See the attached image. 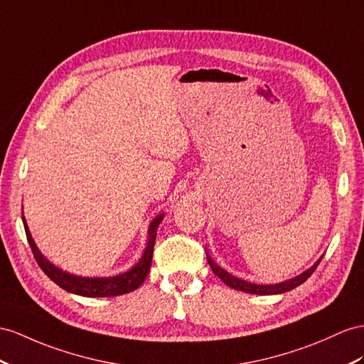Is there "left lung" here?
<instances>
[{"mask_svg":"<svg viewBox=\"0 0 364 364\" xmlns=\"http://www.w3.org/2000/svg\"><path fill=\"white\" fill-rule=\"evenodd\" d=\"M321 258L312 267L304 271L303 274L296 275L291 279H286V282H283V283H277V284H255V283L245 282V279H240L234 275H230L228 271H225V269H221L217 263H213V259L209 257V254H208V263L213 271V274H215L223 283H226L232 289H237V291L247 292V294H255V295H275V294H284L287 291H292V289H295L296 286L303 284L306 279L314 274L316 266L320 264Z\"/></svg>","mask_w":364,"mask_h":364,"instance_id":"left-lung-1","label":"left lung"}]
</instances>
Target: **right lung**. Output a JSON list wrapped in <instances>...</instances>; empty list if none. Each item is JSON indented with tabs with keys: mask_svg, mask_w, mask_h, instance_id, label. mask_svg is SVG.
Returning <instances> with one entry per match:
<instances>
[{
	"mask_svg": "<svg viewBox=\"0 0 364 364\" xmlns=\"http://www.w3.org/2000/svg\"><path fill=\"white\" fill-rule=\"evenodd\" d=\"M163 217L164 213L152 220L151 226H149V240H147V246L144 249V254L132 269H129L127 272H123L115 277H101V278L78 277L69 272H64L60 267L53 266L49 259L40 252V249L36 247L24 217H23V223H24L26 237H27V241H29L36 263H38V266L43 269V272L48 275L53 283H57L61 289H64V291L82 295V296H117V295L132 292L136 287L143 284V282L149 274V269H151V264H152L156 228L161 223Z\"/></svg>",
	"mask_w": 364,
	"mask_h": 364,
	"instance_id": "add662e5",
	"label": "right lung"
}]
</instances>
